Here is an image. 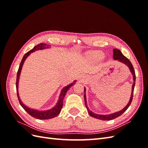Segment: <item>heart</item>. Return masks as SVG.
I'll return each instance as SVG.
<instances>
[{"label": "heart", "instance_id": "b5f03b06", "mask_svg": "<svg viewBox=\"0 0 148 148\" xmlns=\"http://www.w3.org/2000/svg\"><path fill=\"white\" fill-rule=\"evenodd\" d=\"M91 56L95 59H97V60H99L101 59L104 57V54L103 53L100 52V51H96L91 53Z\"/></svg>", "mask_w": 148, "mask_h": 148}]
</instances>
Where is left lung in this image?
Here are the masks:
<instances>
[{
	"label": "left lung",
	"mask_w": 148,
	"mask_h": 148,
	"mask_svg": "<svg viewBox=\"0 0 148 148\" xmlns=\"http://www.w3.org/2000/svg\"><path fill=\"white\" fill-rule=\"evenodd\" d=\"M113 58L115 60H119V62H122L123 64H125L126 65L130 70L131 73L133 75V84L132 85V94H131V97L130 99V101L128 103V104L125 106V107L119 112H115L114 114H109V115H100V114H96L95 113L92 112V111H91L89 109V108L87 106V102H86V95H85V90L86 89L84 88V103H85V106H86V107L87 109V110L88 112V114H89V115L91 116L92 117H94L97 119H99V120H112L114 119H116L117 117H119L121 115H122L124 112H125L127 110V109L128 108L129 106H130L132 101L133 100V91H134V88H135V79H136V75H135V70L133 69V66L132 64V63L130 62V61L128 59L124 56L122 53L120 52V50L117 49H113Z\"/></svg>",
	"instance_id": "1"
}]
</instances>
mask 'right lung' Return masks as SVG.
<instances>
[{
  "instance_id": "1",
  "label": "right lung",
  "mask_w": 148,
  "mask_h": 148,
  "mask_svg": "<svg viewBox=\"0 0 148 148\" xmlns=\"http://www.w3.org/2000/svg\"><path fill=\"white\" fill-rule=\"evenodd\" d=\"M47 48H49V45H47L46 44H44V43H40L39 44H38L37 46H36L35 47H33V49H31L29 51H28V52H26L25 56H23V59H22L21 63L20 64L19 68H18V70L17 72V76H16V92H17V96H18V99L20 105L21 106V107L25 110V111L27 112L31 115L33 117L36 118L37 119H39V120H48V119H51L52 118L56 117V116H57L59 115L60 112V111L62 110V107H63V101H64V99L65 97V96L66 95V93L67 92V91L72 86V85L75 84V82H76L75 81L73 82V83L70 84L68 86H66L65 87H64L63 89H62L60 95L59 96V100H58V102L56 104V105L55 106V107H53V108H52L50 110H44V111H40V110H37L35 109H30L28 107L26 106L23 102H21L20 98L19 97V94H18V82H19V78H20V73L21 71V69L22 66H23V65L24 64V62L25 61L26 59L27 58L29 54H31V53H32L33 52H35L36 51L38 50H42V49H47Z\"/></svg>"
}]
</instances>
